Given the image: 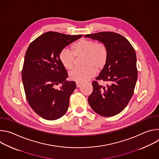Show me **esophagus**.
Returning <instances> with one entry per match:
<instances>
[{"label": "esophagus", "mask_w": 159, "mask_h": 159, "mask_svg": "<svg viewBox=\"0 0 159 159\" xmlns=\"http://www.w3.org/2000/svg\"><path fill=\"white\" fill-rule=\"evenodd\" d=\"M82 85V83H81V82H76V86H77V87H80L81 85Z\"/></svg>", "instance_id": "esophagus-1"}]
</instances>
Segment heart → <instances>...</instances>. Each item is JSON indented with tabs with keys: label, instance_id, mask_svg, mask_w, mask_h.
<instances>
[{
	"label": "heart",
	"instance_id": "obj_1",
	"mask_svg": "<svg viewBox=\"0 0 159 159\" xmlns=\"http://www.w3.org/2000/svg\"><path fill=\"white\" fill-rule=\"evenodd\" d=\"M83 57L84 67L72 70L69 79L77 82H84L91 79L98 72L106 66L109 58V50L102 42L87 39H81L72 46V51L63 48L59 54V60L64 68L72 70L75 66L76 58Z\"/></svg>",
	"mask_w": 159,
	"mask_h": 159
}]
</instances>
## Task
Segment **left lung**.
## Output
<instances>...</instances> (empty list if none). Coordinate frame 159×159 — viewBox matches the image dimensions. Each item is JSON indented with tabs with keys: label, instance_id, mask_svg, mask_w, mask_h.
<instances>
[{
	"label": "left lung",
	"instance_id": "left-lung-1",
	"mask_svg": "<svg viewBox=\"0 0 159 159\" xmlns=\"http://www.w3.org/2000/svg\"><path fill=\"white\" fill-rule=\"evenodd\" d=\"M85 38L105 43L109 50L107 63L96 78L108 84L102 87L94 81L88 102L102 116H115L126 107L134 93L138 77L135 51L126 38L116 33L100 32Z\"/></svg>",
	"mask_w": 159,
	"mask_h": 159
}]
</instances>
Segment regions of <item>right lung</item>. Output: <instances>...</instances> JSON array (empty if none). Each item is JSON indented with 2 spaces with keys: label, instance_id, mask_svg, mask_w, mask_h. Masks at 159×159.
Masks as SVG:
<instances>
[{
  "label": "right lung",
  "instance_id": "obj_1",
  "mask_svg": "<svg viewBox=\"0 0 159 159\" xmlns=\"http://www.w3.org/2000/svg\"><path fill=\"white\" fill-rule=\"evenodd\" d=\"M82 35L47 32L30 44L22 70V80L27 101L41 118L55 120L63 116L69 106V99L76 88L67 81L66 69L59 60L60 52ZM61 83L60 89L54 86Z\"/></svg>",
  "mask_w": 159,
  "mask_h": 159
}]
</instances>
